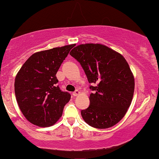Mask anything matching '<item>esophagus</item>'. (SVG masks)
I'll use <instances>...</instances> for the list:
<instances>
[{"mask_svg": "<svg viewBox=\"0 0 159 159\" xmlns=\"http://www.w3.org/2000/svg\"><path fill=\"white\" fill-rule=\"evenodd\" d=\"M79 93H80V92L78 91V90H75V92H73V96H77L78 94H79Z\"/></svg>", "mask_w": 159, "mask_h": 159, "instance_id": "1", "label": "esophagus"}]
</instances>
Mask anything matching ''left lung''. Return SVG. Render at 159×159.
Wrapping results in <instances>:
<instances>
[{
  "label": "left lung",
  "mask_w": 159,
  "mask_h": 159,
  "mask_svg": "<svg viewBox=\"0 0 159 159\" xmlns=\"http://www.w3.org/2000/svg\"><path fill=\"white\" fill-rule=\"evenodd\" d=\"M81 64L88 81L90 105L81 111L86 123L103 129L119 122L131 103L134 78L121 54L100 44L76 46L70 53Z\"/></svg>",
  "instance_id": "left-lung-1"
}]
</instances>
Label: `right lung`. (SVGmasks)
<instances>
[{"label": "right lung", "instance_id": "1", "mask_svg": "<svg viewBox=\"0 0 159 159\" xmlns=\"http://www.w3.org/2000/svg\"><path fill=\"white\" fill-rule=\"evenodd\" d=\"M74 46L54 48L34 53L16 75V99L22 113L32 124L48 127L61 116L71 95L60 89L56 75Z\"/></svg>", "mask_w": 159, "mask_h": 159}]
</instances>
